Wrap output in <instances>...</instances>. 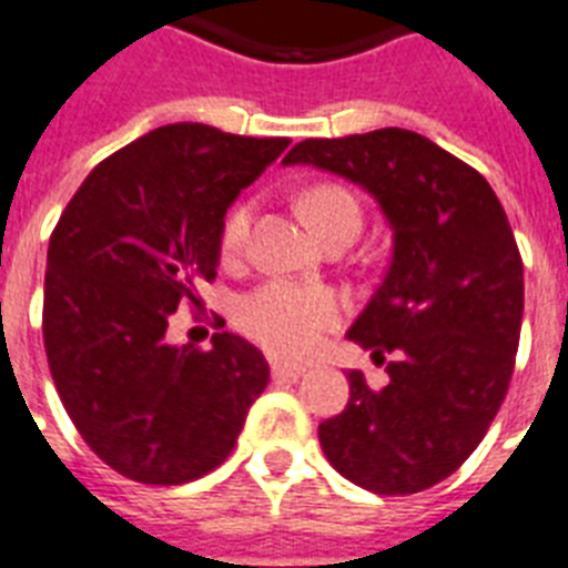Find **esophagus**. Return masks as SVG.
Segmentation results:
<instances>
[{
  "mask_svg": "<svg viewBox=\"0 0 568 568\" xmlns=\"http://www.w3.org/2000/svg\"><path fill=\"white\" fill-rule=\"evenodd\" d=\"M307 372L304 365H293V363H273V377L275 379H298L302 374Z\"/></svg>",
  "mask_w": 568,
  "mask_h": 568,
  "instance_id": "esophagus-1",
  "label": "esophagus"
}]
</instances>
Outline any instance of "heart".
<instances>
[{
	"instance_id": "heart-1",
	"label": "heart",
	"mask_w": 568,
	"mask_h": 568,
	"mask_svg": "<svg viewBox=\"0 0 568 568\" xmlns=\"http://www.w3.org/2000/svg\"><path fill=\"white\" fill-rule=\"evenodd\" d=\"M304 211L322 234L345 217L359 220V205L348 191L318 185L304 194ZM252 205H234L220 232V255L232 261L250 237ZM342 304L336 293L295 281H266L243 295L237 322L255 342L278 357H307L327 327L339 322Z\"/></svg>"
}]
</instances>
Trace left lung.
Returning a JSON list of instances; mask_svg holds the SVG:
<instances>
[{
    "label": "left lung",
    "mask_w": 568,
    "mask_h": 568,
    "mask_svg": "<svg viewBox=\"0 0 568 568\" xmlns=\"http://www.w3.org/2000/svg\"><path fill=\"white\" fill-rule=\"evenodd\" d=\"M284 165H313L377 200L392 261L348 339L386 363L318 424L327 462L372 494H418L479 447L508 392L523 325V257L479 171L426 135L383 126L298 142Z\"/></svg>",
    "instance_id": "left-lung-1"
}]
</instances>
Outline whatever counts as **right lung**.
Wrapping results in <instances>:
<instances>
[{
	"label": "right lung",
	"mask_w": 568,
	"mask_h": 568,
	"mask_svg": "<svg viewBox=\"0 0 568 568\" xmlns=\"http://www.w3.org/2000/svg\"><path fill=\"white\" fill-rule=\"evenodd\" d=\"M290 139L165 124L104 159L51 232L42 339L83 442L142 485H185L226 462L270 383L237 334L168 342L180 304L217 275L229 205Z\"/></svg>",
	"instance_id": "1"
}]
</instances>
